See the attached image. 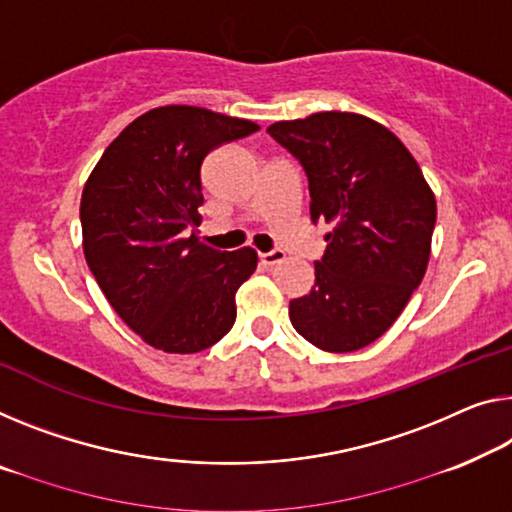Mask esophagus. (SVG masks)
Masks as SVG:
<instances>
[{"mask_svg":"<svg viewBox=\"0 0 512 512\" xmlns=\"http://www.w3.org/2000/svg\"><path fill=\"white\" fill-rule=\"evenodd\" d=\"M283 258H286V254H283L281 249H270V251H263V254H258V261H261L267 267L281 263Z\"/></svg>","mask_w":512,"mask_h":512,"instance_id":"1","label":"esophagus"}]
</instances>
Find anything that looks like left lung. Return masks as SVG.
Masks as SVG:
<instances>
[{"label": "left lung", "instance_id": "8db88e82", "mask_svg": "<svg viewBox=\"0 0 512 512\" xmlns=\"http://www.w3.org/2000/svg\"><path fill=\"white\" fill-rule=\"evenodd\" d=\"M309 180L311 222H327V249L290 322L325 352L380 338L426 274L437 203L412 153L384 125L322 112L267 128Z\"/></svg>", "mask_w": 512, "mask_h": 512}]
</instances>
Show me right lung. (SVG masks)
Here are the masks:
<instances>
[{
	"label": "right lung",
	"instance_id": "1",
	"mask_svg": "<svg viewBox=\"0 0 512 512\" xmlns=\"http://www.w3.org/2000/svg\"><path fill=\"white\" fill-rule=\"evenodd\" d=\"M256 130L203 107H157L107 146L86 180V263L125 325L157 350L192 355L233 327L235 293L254 274L256 251H217L190 229L206 155Z\"/></svg>",
	"mask_w": 512,
	"mask_h": 512
}]
</instances>
